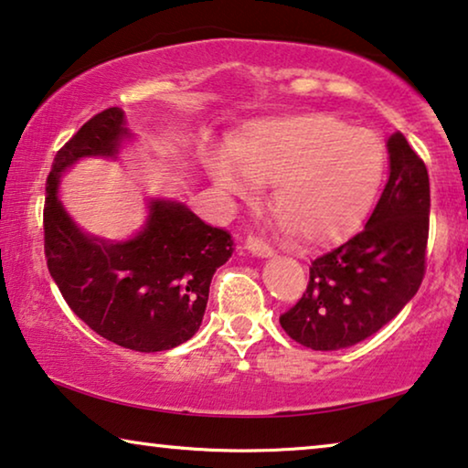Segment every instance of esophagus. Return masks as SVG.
Returning a JSON list of instances; mask_svg holds the SVG:
<instances>
[{"instance_id": "34e87169", "label": "esophagus", "mask_w": 468, "mask_h": 468, "mask_svg": "<svg viewBox=\"0 0 468 468\" xmlns=\"http://www.w3.org/2000/svg\"><path fill=\"white\" fill-rule=\"evenodd\" d=\"M246 250H248L250 254L261 256V259H269V256L273 254V250L269 248L265 241L259 239V237H248V241H246Z\"/></svg>"}]
</instances>
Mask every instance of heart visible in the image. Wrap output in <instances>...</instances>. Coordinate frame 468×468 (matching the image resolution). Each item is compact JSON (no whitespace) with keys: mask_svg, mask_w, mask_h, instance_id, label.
Returning a JSON list of instances; mask_svg holds the SVG:
<instances>
[{"mask_svg":"<svg viewBox=\"0 0 468 468\" xmlns=\"http://www.w3.org/2000/svg\"><path fill=\"white\" fill-rule=\"evenodd\" d=\"M207 171L229 199L252 201L273 182L271 207L303 241L328 243L363 220L384 176L378 133L328 114L262 118L207 154Z\"/></svg>","mask_w":468,"mask_h":468,"instance_id":"b5f03b06","label":"heart"}]
</instances>
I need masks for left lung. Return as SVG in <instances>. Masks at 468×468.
<instances>
[{
    "label": "left lung",
    "instance_id": "left-lung-1",
    "mask_svg": "<svg viewBox=\"0 0 468 468\" xmlns=\"http://www.w3.org/2000/svg\"><path fill=\"white\" fill-rule=\"evenodd\" d=\"M386 146L390 176L365 229L312 262L303 297L280 315L288 337L312 350H344L371 337L422 284L429 171L403 133Z\"/></svg>",
    "mask_w": 468,
    "mask_h": 468
}]
</instances>
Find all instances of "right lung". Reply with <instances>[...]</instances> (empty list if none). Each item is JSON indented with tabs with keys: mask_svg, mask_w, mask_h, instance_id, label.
<instances>
[{
	"mask_svg": "<svg viewBox=\"0 0 468 468\" xmlns=\"http://www.w3.org/2000/svg\"><path fill=\"white\" fill-rule=\"evenodd\" d=\"M133 140L121 108L84 122L58 150L46 180L44 252L48 271L78 318L112 344L165 352L199 331L216 269L233 239L180 201L150 199L140 231L124 241L84 233L58 199V184L78 161L118 159Z\"/></svg>",
	"mask_w": 468,
	"mask_h": 468,
	"instance_id": "1",
	"label": "right lung"
}]
</instances>
